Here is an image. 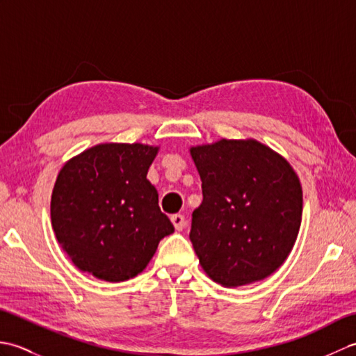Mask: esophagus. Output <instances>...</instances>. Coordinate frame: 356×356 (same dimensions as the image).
I'll use <instances>...</instances> for the list:
<instances>
[{
	"label": "esophagus",
	"mask_w": 356,
	"mask_h": 356,
	"mask_svg": "<svg viewBox=\"0 0 356 356\" xmlns=\"http://www.w3.org/2000/svg\"><path fill=\"white\" fill-rule=\"evenodd\" d=\"M171 222L174 225V228H176L177 231H182L186 226V220H185V217L182 214H172Z\"/></svg>",
	"instance_id": "1"
}]
</instances>
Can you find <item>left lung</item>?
I'll return each mask as SVG.
<instances>
[{"label":"left lung","instance_id":"obj_1","mask_svg":"<svg viewBox=\"0 0 356 356\" xmlns=\"http://www.w3.org/2000/svg\"><path fill=\"white\" fill-rule=\"evenodd\" d=\"M202 180L190 238L213 282L237 287L282 266L297 240L303 190L291 163L255 139L190 148Z\"/></svg>","mask_w":356,"mask_h":356}]
</instances>
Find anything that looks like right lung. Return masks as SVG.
I'll return each mask as SVG.
<instances>
[{"label":"right lung","mask_w":356,"mask_h":356,"mask_svg":"<svg viewBox=\"0 0 356 356\" xmlns=\"http://www.w3.org/2000/svg\"><path fill=\"white\" fill-rule=\"evenodd\" d=\"M157 151L145 143H99L58 172L51 226L79 270L104 282H125L147 268L159 241L174 232L147 179Z\"/></svg>","instance_id":"add662e5"}]
</instances>
